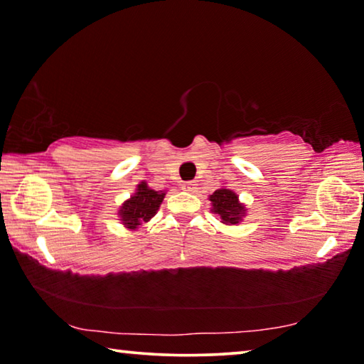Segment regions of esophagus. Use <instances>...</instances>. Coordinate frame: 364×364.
I'll return each instance as SVG.
<instances>
[{
	"label": "esophagus",
	"mask_w": 364,
	"mask_h": 364,
	"mask_svg": "<svg viewBox=\"0 0 364 364\" xmlns=\"http://www.w3.org/2000/svg\"><path fill=\"white\" fill-rule=\"evenodd\" d=\"M181 188H183V191H186V193H196L197 184H196V181H184Z\"/></svg>",
	"instance_id": "obj_1"
}]
</instances>
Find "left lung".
I'll list each match as a JSON object with an SVG mask.
<instances>
[{"label":"left lung","instance_id":"8db88e82","mask_svg":"<svg viewBox=\"0 0 364 364\" xmlns=\"http://www.w3.org/2000/svg\"><path fill=\"white\" fill-rule=\"evenodd\" d=\"M208 200L212 204V213L217 215L223 225H239L247 215V208L239 200V196L226 186H221L208 196Z\"/></svg>","mask_w":364,"mask_h":364}]
</instances>
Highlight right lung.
Returning <instances> with one entry per match:
<instances>
[{
	"label": "right lung",
	"instance_id": "right-lung-1",
	"mask_svg": "<svg viewBox=\"0 0 364 364\" xmlns=\"http://www.w3.org/2000/svg\"><path fill=\"white\" fill-rule=\"evenodd\" d=\"M165 194H167L165 191H154L147 186L146 181H141L130 199H127L120 205L117 217L123 226L136 231L141 225L156 217Z\"/></svg>",
	"mask_w": 364,
	"mask_h": 364
}]
</instances>
